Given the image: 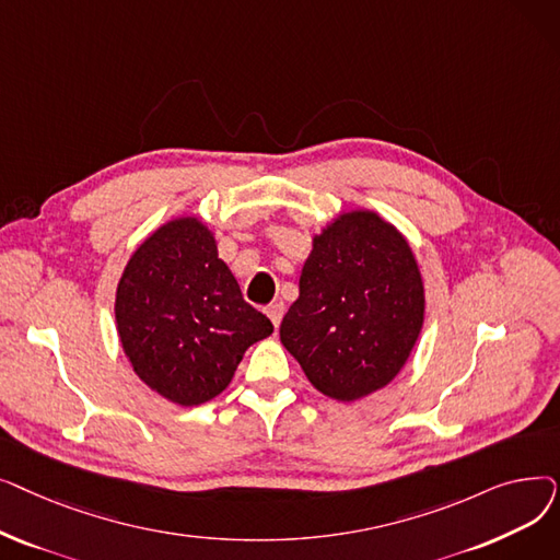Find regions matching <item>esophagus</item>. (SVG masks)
I'll use <instances>...</instances> for the list:
<instances>
[{"label":"esophagus","mask_w":560,"mask_h":560,"mask_svg":"<svg viewBox=\"0 0 560 560\" xmlns=\"http://www.w3.org/2000/svg\"><path fill=\"white\" fill-rule=\"evenodd\" d=\"M265 313H268V317L272 319V325L279 327V325H281V317H283V304H281V302L270 304L268 308H265Z\"/></svg>","instance_id":"1"}]
</instances>
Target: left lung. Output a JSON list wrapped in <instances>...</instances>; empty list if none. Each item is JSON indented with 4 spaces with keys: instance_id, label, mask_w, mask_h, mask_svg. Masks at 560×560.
I'll return each instance as SVG.
<instances>
[{
    "instance_id": "left-lung-1",
    "label": "left lung",
    "mask_w": 560,
    "mask_h": 560,
    "mask_svg": "<svg viewBox=\"0 0 560 560\" xmlns=\"http://www.w3.org/2000/svg\"><path fill=\"white\" fill-rule=\"evenodd\" d=\"M422 322L413 252L393 224L354 211L315 235L279 334L319 393L354 401L397 376Z\"/></svg>"
}]
</instances>
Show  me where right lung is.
Listing matches in <instances>:
<instances>
[{
    "label": "right lung",
    "instance_id": "1",
    "mask_svg": "<svg viewBox=\"0 0 560 560\" xmlns=\"http://www.w3.org/2000/svg\"><path fill=\"white\" fill-rule=\"evenodd\" d=\"M115 319L136 374L182 406L220 395L247 347L275 329L243 300L195 218L167 222L136 249L117 283Z\"/></svg>",
    "mask_w": 560,
    "mask_h": 560
}]
</instances>
